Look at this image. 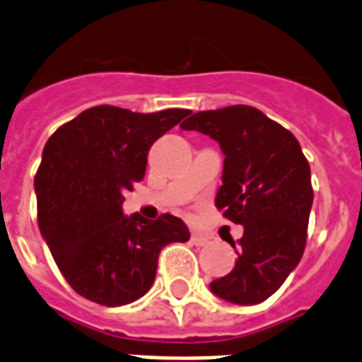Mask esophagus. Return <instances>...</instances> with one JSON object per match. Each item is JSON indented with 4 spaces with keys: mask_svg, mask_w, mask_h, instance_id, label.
I'll list each match as a JSON object with an SVG mask.
<instances>
[{
    "mask_svg": "<svg viewBox=\"0 0 362 362\" xmlns=\"http://www.w3.org/2000/svg\"><path fill=\"white\" fill-rule=\"evenodd\" d=\"M211 241L206 235H201V233H193L192 235V243L195 245V247H205L206 243Z\"/></svg>",
    "mask_w": 362,
    "mask_h": 362,
    "instance_id": "1",
    "label": "esophagus"
}]
</instances>
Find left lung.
Returning a JSON list of instances; mask_svg holds the SVG:
<instances>
[{
    "label": "left lung",
    "mask_w": 362,
    "mask_h": 362,
    "mask_svg": "<svg viewBox=\"0 0 362 362\" xmlns=\"http://www.w3.org/2000/svg\"><path fill=\"white\" fill-rule=\"evenodd\" d=\"M182 129L199 131L224 151L216 209L245 228L235 267L211 291L231 303L272 296L302 258L313 205L310 163L296 136L252 106L189 112Z\"/></svg>",
    "instance_id": "1"
}]
</instances>
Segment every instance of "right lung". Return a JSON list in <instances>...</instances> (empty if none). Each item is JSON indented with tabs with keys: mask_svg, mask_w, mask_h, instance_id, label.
<instances>
[{
	"mask_svg": "<svg viewBox=\"0 0 362 362\" xmlns=\"http://www.w3.org/2000/svg\"><path fill=\"white\" fill-rule=\"evenodd\" d=\"M187 114L95 106L47 140L34 180L37 224L79 296L107 308L134 302L153 285L163 247L189 239L169 212L157 220L121 212L125 192L144 178L151 144Z\"/></svg>",
	"mask_w": 362,
	"mask_h": 362,
	"instance_id": "1",
	"label": "right lung"
}]
</instances>
